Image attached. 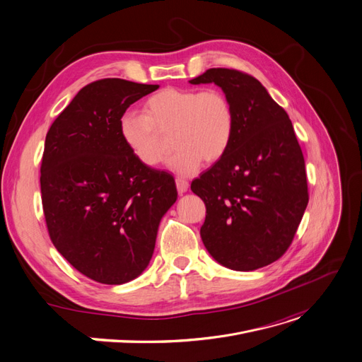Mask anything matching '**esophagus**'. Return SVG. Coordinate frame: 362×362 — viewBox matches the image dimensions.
<instances>
[{"label": "esophagus", "mask_w": 362, "mask_h": 362, "mask_svg": "<svg viewBox=\"0 0 362 362\" xmlns=\"http://www.w3.org/2000/svg\"><path fill=\"white\" fill-rule=\"evenodd\" d=\"M176 187L179 193H185L189 189V182L183 177H176Z\"/></svg>", "instance_id": "34e87169"}]
</instances>
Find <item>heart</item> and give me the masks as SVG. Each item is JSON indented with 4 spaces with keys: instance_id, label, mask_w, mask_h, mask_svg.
<instances>
[{
    "instance_id": "b5f03b06",
    "label": "heart",
    "mask_w": 362,
    "mask_h": 362,
    "mask_svg": "<svg viewBox=\"0 0 362 362\" xmlns=\"http://www.w3.org/2000/svg\"><path fill=\"white\" fill-rule=\"evenodd\" d=\"M234 124L231 103L222 90L164 88L147 98L143 114L125 112L119 131L129 151L147 168L161 161L169 134V168L189 175L202 160L215 163L226 153Z\"/></svg>"
}]
</instances>
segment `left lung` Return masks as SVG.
I'll list each match as a JSON object with an SVG mask.
<instances>
[{
  "instance_id": "obj_1",
  "label": "left lung",
  "mask_w": 362,
  "mask_h": 362,
  "mask_svg": "<svg viewBox=\"0 0 362 362\" xmlns=\"http://www.w3.org/2000/svg\"><path fill=\"white\" fill-rule=\"evenodd\" d=\"M221 86L234 111L226 153L190 185L205 202L201 237L219 264L251 272L290 247L309 202L302 148L287 112L254 76L208 69L193 85Z\"/></svg>"
}]
</instances>
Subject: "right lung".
I'll return each mask as SVG.
<instances>
[{
  "label": "right lung",
  "instance_id": "obj_1",
  "mask_svg": "<svg viewBox=\"0 0 362 362\" xmlns=\"http://www.w3.org/2000/svg\"><path fill=\"white\" fill-rule=\"evenodd\" d=\"M157 88L90 82L47 131L40 187L49 237L98 283L122 284L143 273L160 219L177 199L173 176L141 164L119 131L127 108Z\"/></svg>",
  "mask_w": 362,
  "mask_h": 362
}]
</instances>
